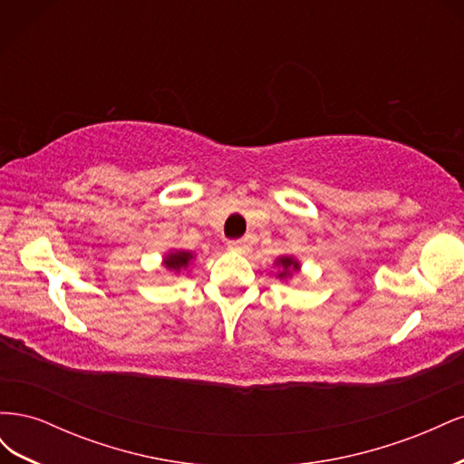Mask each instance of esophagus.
<instances>
[{
    "mask_svg": "<svg viewBox=\"0 0 464 464\" xmlns=\"http://www.w3.org/2000/svg\"><path fill=\"white\" fill-rule=\"evenodd\" d=\"M228 249L236 251V254H244V251L247 249V244L244 240H230L228 242Z\"/></svg>",
    "mask_w": 464,
    "mask_h": 464,
    "instance_id": "obj_1",
    "label": "esophagus"
}]
</instances>
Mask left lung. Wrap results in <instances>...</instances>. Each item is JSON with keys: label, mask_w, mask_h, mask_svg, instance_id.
<instances>
[{"label": "left lung", "mask_w": 464, "mask_h": 464, "mask_svg": "<svg viewBox=\"0 0 464 464\" xmlns=\"http://www.w3.org/2000/svg\"><path fill=\"white\" fill-rule=\"evenodd\" d=\"M275 266H276V278L280 280H288L292 278L296 273H300V261L296 257L292 256H280L276 261H275Z\"/></svg>", "instance_id": "1"}]
</instances>
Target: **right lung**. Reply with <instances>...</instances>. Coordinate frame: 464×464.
<instances>
[{
    "label": "right lung",
    "mask_w": 464,
    "mask_h": 464,
    "mask_svg": "<svg viewBox=\"0 0 464 464\" xmlns=\"http://www.w3.org/2000/svg\"><path fill=\"white\" fill-rule=\"evenodd\" d=\"M195 254L193 251H186V249H170L168 254H164L162 257V265L166 266L168 271L179 275L189 269V265L193 263Z\"/></svg>",
    "instance_id": "obj_1"
}]
</instances>
